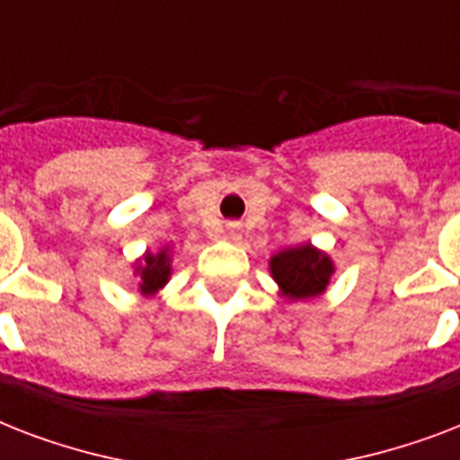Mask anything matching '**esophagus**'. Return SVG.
<instances>
[{
  "label": "esophagus",
  "mask_w": 460,
  "mask_h": 460,
  "mask_svg": "<svg viewBox=\"0 0 460 460\" xmlns=\"http://www.w3.org/2000/svg\"><path fill=\"white\" fill-rule=\"evenodd\" d=\"M226 236H229L231 241H238V238H241V224H229V226H226Z\"/></svg>",
  "instance_id": "esophagus-1"
}]
</instances>
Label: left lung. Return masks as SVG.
<instances>
[{
	"label": "left lung",
	"mask_w": 460,
	"mask_h": 460,
	"mask_svg": "<svg viewBox=\"0 0 460 460\" xmlns=\"http://www.w3.org/2000/svg\"><path fill=\"white\" fill-rule=\"evenodd\" d=\"M270 272H272V279L279 284L281 296H287L291 301H303V298H314L327 291L329 279L334 274V262L327 252L317 251L310 243H303L272 255Z\"/></svg>",
	"instance_id": "obj_1"
}]
</instances>
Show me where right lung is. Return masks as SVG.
<instances>
[{"instance_id": "add662e5", "label": "right lung", "mask_w": 460, "mask_h": 460, "mask_svg": "<svg viewBox=\"0 0 460 460\" xmlns=\"http://www.w3.org/2000/svg\"><path fill=\"white\" fill-rule=\"evenodd\" d=\"M136 274L140 277V294L155 296L164 287L172 277V258L169 248H162L159 252H146L143 260L136 262Z\"/></svg>"}]
</instances>
